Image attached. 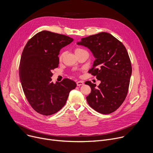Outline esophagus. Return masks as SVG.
Here are the masks:
<instances>
[{
	"instance_id": "34e87169",
	"label": "esophagus",
	"mask_w": 153,
	"mask_h": 153,
	"mask_svg": "<svg viewBox=\"0 0 153 153\" xmlns=\"http://www.w3.org/2000/svg\"><path fill=\"white\" fill-rule=\"evenodd\" d=\"M84 84V82L83 81H78L76 82V85L78 86H81V85H83Z\"/></svg>"
}]
</instances>
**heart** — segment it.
<instances>
[{
    "instance_id": "heart-1",
    "label": "heart",
    "mask_w": 153,
    "mask_h": 153,
    "mask_svg": "<svg viewBox=\"0 0 153 153\" xmlns=\"http://www.w3.org/2000/svg\"><path fill=\"white\" fill-rule=\"evenodd\" d=\"M83 51H84V50H83L82 48H77L75 49V54H76V53H79V52ZM63 56H64V53H62L59 55V59L60 61H61V60L62 59Z\"/></svg>"
}]
</instances>
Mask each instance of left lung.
<instances>
[{
	"label": "left lung",
	"instance_id": "8db88e82",
	"mask_svg": "<svg viewBox=\"0 0 153 153\" xmlns=\"http://www.w3.org/2000/svg\"><path fill=\"white\" fill-rule=\"evenodd\" d=\"M77 45L84 46L92 53L96 60L89 73L101 83L85 82L91 88L86 100L89 106L102 114H110L124 101L132 75L130 58L124 45L111 34L100 32L81 39Z\"/></svg>",
	"mask_w": 153,
	"mask_h": 153
}]
</instances>
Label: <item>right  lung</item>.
<instances>
[{"instance_id":"obj_1","label":"right lung","mask_w":153,"mask_h":153,"mask_svg":"<svg viewBox=\"0 0 153 153\" xmlns=\"http://www.w3.org/2000/svg\"><path fill=\"white\" fill-rule=\"evenodd\" d=\"M70 37L47 30L41 31L26 43L19 64L23 91L33 109L49 116L65 105L70 91L76 84L68 78L52 82V70L59 62L58 55L63 47L73 42Z\"/></svg>"}]
</instances>
